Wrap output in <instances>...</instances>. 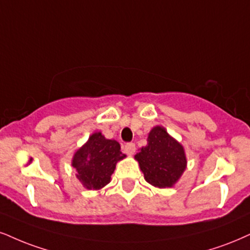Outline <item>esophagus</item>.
Masks as SVG:
<instances>
[{
  "label": "esophagus",
  "mask_w": 250,
  "mask_h": 250,
  "mask_svg": "<svg viewBox=\"0 0 250 250\" xmlns=\"http://www.w3.org/2000/svg\"><path fill=\"white\" fill-rule=\"evenodd\" d=\"M124 150L126 154H128V155H133L135 152V145L133 143H127L124 146Z\"/></svg>",
  "instance_id": "obj_1"
}]
</instances>
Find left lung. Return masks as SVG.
<instances>
[{
    "mask_svg": "<svg viewBox=\"0 0 250 250\" xmlns=\"http://www.w3.org/2000/svg\"><path fill=\"white\" fill-rule=\"evenodd\" d=\"M135 159L146 181L158 188L171 187L187 166L183 147L161 126L149 132L148 144L137 153Z\"/></svg>",
    "mask_w": 250,
    "mask_h": 250,
    "instance_id": "8db88e82",
    "label": "left lung"
}]
</instances>
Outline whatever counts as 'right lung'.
<instances>
[{
	"label": "right lung",
	"instance_id": "1",
	"mask_svg": "<svg viewBox=\"0 0 250 250\" xmlns=\"http://www.w3.org/2000/svg\"><path fill=\"white\" fill-rule=\"evenodd\" d=\"M124 158L120 145L116 140L105 139L98 132L75 153L72 165L83 186L89 190H97L110 183L116 163Z\"/></svg>",
	"mask_w": 250,
	"mask_h": 250
}]
</instances>
